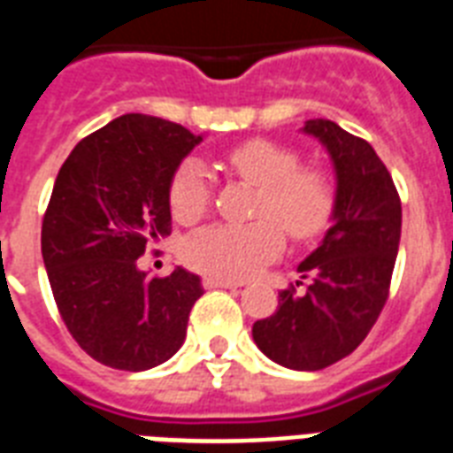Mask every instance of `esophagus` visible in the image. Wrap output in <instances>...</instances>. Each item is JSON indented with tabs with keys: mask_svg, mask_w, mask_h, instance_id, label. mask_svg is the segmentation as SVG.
<instances>
[{
	"mask_svg": "<svg viewBox=\"0 0 453 453\" xmlns=\"http://www.w3.org/2000/svg\"><path fill=\"white\" fill-rule=\"evenodd\" d=\"M242 285H244V282L227 280V278H216V275H206V278H203V288L206 289H216V288L237 289V288H242Z\"/></svg>",
	"mask_w": 453,
	"mask_h": 453,
	"instance_id": "34e87169",
	"label": "esophagus"
}]
</instances>
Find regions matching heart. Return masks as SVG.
<instances>
[{
  "mask_svg": "<svg viewBox=\"0 0 453 453\" xmlns=\"http://www.w3.org/2000/svg\"><path fill=\"white\" fill-rule=\"evenodd\" d=\"M227 164L258 188L251 223H213L185 242V258L219 278H247L271 264L285 247L280 225L295 240H311L330 223L334 188L320 168L299 165V154L271 140H250L227 154ZM211 202V178L199 158H188L171 182L178 220H196Z\"/></svg>",
  "mask_w": 453,
  "mask_h": 453,
  "instance_id": "obj_1",
  "label": "heart"
}]
</instances>
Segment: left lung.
I'll return each mask as SVG.
<instances>
[{"mask_svg":"<svg viewBox=\"0 0 453 453\" xmlns=\"http://www.w3.org/2000/svg\"><path fill=\"white\" fill-rule=\"evenodd\" d=\"M302 133L316 137L333 161V226L296 268L309 280L306 289H282L278 311L257 320L251 334L275 364L320 371L357 349L388 302L402 202L392 175L365 140L326 119L306 120Z\"/></svg>","mask_w":453,"mask_h":453,"instance_id":"1","label":"left lung"}]
</instances>
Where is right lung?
Masks as SVG:
<instances>
[{
    "mask_svg": "<svg viewBox=\"0 0 453 453\" xmlns=\"http://www.w3.org/2000/svg\"><path fill=\"white\" fill-rule=\"evenodd\" d=\"M202 134L126 113L88 134L61 165L42 220L54 302L82 351L109 368L150 371L180 349L203 295L195 273L150 278L137 258L171 233V182Z\"/></svg>",
    "mask_w": 453,
    "mask_h": 453,
    "instance_id": "add662e5",
    "label": "right lung"
}]
</instances>
